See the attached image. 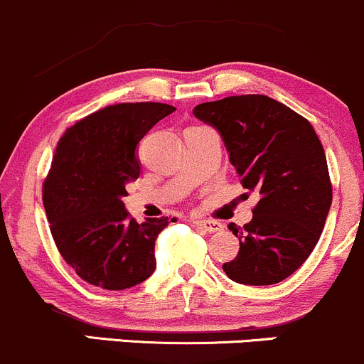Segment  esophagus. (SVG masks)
<instances>
[{
  "mask_svg": "<svg viewBox=\"0 0 364 364\" xmlns=\"http://www.w3.org/2000/svg\"><path fill=\"white\" fill-rule=\"evenodd\" d=\"M193 225L200 228L203 231H209V233H215V231H221L223 225L218 221H210V219H195Z\"/></svg>",
  "mask_w": 364,
  "mask_h": 364,
  "instance_id": "obj_1",
  "label": "esophagus"
}]
</instances>
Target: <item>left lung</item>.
Returning <instances> with one entry per match:
<instances>
[{
    "instance_id": "8db88e82",
    "label": "left lung",
    "mask_w": 364,
    "mask_h": 364,
    "mask_svg": "<svg viewBox=\"0 0 364 364\" xmlns=\"http://www.w3.org/2000/svg\"><path fill=\"white\" fill-rule=\"evenodd\" d=\"M193 114L221 133L243 188L261 195L252 221L228 226L240 250L223 269L242 285L283 282L313 252L331 205L328 166L316 131L264 95L200 103Z\"/></svg>"
}]
</instances>
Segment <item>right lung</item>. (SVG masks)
Masks as SVG:
<instances>
[{
  "label": "right lung",
  "mask_w": 364,
  "mask_h": 364,
  "mask_svg": "<svg viewBox=\"0 0 364 364\" xmlns=\"http://www.w3.org/2000/svg\"><path fill=\"white\" fill-rule=\"evenodd\" d=\"M174 110L157 102L117 103L86 115L60 138L43 203L60 255L91 285L131 289L155 271V240L169 219L136 223L122 198L126 183L139 176V139Z\"/></svg>",
  "instance_id": "right-lung-1"
}]
</instances>
